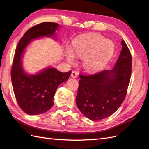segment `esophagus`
I'll return each instance as SVG.
<instances>
[{
  "label": "esophagus",
  "mask_w": 149,
  "mask_h": 149,
  "mask_svg": "<svg viewBox=\"0 0 149 149\" xmlns=\"http://www.w3.org/2000/svg\"><path fill=\"white\" fill-rule=\"evenodd\" d=\"M71 77L72 78H76L77 77V72H75L74 71H72V74H71Z\"/></svg>",
  "instance_id": "obj_1"
}]
</instances>
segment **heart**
Segmentation results:
<instances>
[{
  "mask_svg": "<svg viewBox=\"0 0 149 149\" xmlns=\"http://www.w3.org/2000/svg\"><path fill=\"white\" fill-rule=\"evenodd\" d=\"M115 51L113 42L106 40L98 34H88L75 38L72 43V50L66 53L68 61L73 63L75 56L83 58V66L87 72L95 73L102 70L111 59Z\"/></svg>",
  "mask_w": 149,
  "mask_h": 149,
  "instance_id": "1",
  "label": "heart"
}]
</instances>
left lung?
<instances>
[{
  "label": "left lung",
  "mask_w": 149,
  "mask_h": 149,
  "mask_svg": "<svg viewBox=\"0 0 149 149\" xmlns=\"http://www.w3.org/2000/svg\"><path fill=\"white\" fill-rule=\"evenodd\" d=\"M114 68L90 75H79L76 104L81 112L93 121L107 118L124 100L130 81L132 56L124 40Z\"/></svg>",
  "instance_id": "left-lung-1"
}]
</instances>
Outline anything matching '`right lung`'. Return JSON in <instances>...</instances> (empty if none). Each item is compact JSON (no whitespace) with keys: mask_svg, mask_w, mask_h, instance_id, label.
Segmentation results:
<instances>
[{"mask_svg":"<svg viewBox=\"0 0 149 149\" xmlns=\"http://www.w3.org/2000/svg\"><path fill=\"white\" fill-rule=\"evenodd\" d=\"M59 25L43 22L36 25L24 34L15 50L11 68V81L15 96L20 108L28 115L43 114L54 104L56 90L60 84L68 80L71 70L66 73L47 67L36 74H27L22 65V58L27 45L42 37H54Z\"/></svg>","mask_w":149,"mask_h":149,"instance_id":"obj_1","label":"right lung"}]
</instances>
